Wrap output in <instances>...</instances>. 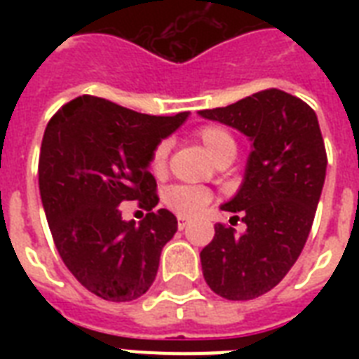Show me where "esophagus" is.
Segmentation results:
<instances>
[{"instance_id": "esophagus-1", "label": "esophagus", "mask_w": 359, "mask_h": 359, "mask_svg": "<svg viewBox=\"0 0 359 359\" xmlns=\"http://www.w3.org/2000/svg\"><path fill=\"white\" fill-rule=\"evenodd\" d=\"M188 224H190V219L186 218V216H177V225H179V229H184V227H188Z\"/></svg>"}]
</instances>
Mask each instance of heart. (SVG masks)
Instances as JSON below:
<instances>
[{
    "instance_id": "1",
    "label": "heart",
    "mask_w": 359,
    "mask_h": 359,
    "mask_svg": "<svg viewBox=\"0 0 359 359\" xmlns=\"http://www.w3.org/2000/svg\"><path fill=\"white\" fill-rule=\"evenodd\" d=\"M197 140L201 141L203 147L207 149L210 156L218 162L219 158L225 154L235 152V140L233 135L218 124H205L197 130ZM168 156H169V143L168 141H160L154 149H152L151 156H149V169L156 177H162L168 168ZM212 201V191L203 188V186L194 184H173L165 188L163 191V203L165 207L175 210L180 216H194V214L201 212L203 208L207 207L208 203Z\"/></svg>"
}]
</instances>
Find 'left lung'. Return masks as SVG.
Here are the masks:
<instances>
[{
	"mask_svg": "<svg viewBox=\"0 0 359 359\" xmlns=\"http://www.w3.org/2000/svg\"><path fill=\"white\" fill-rule=\"evenodd\" d=\"M199 115L253 141L244 182L222 207L242 216L245 231L236 235L216 224L212 242L201 251L203 276L216 294L253 300L287 276L306 245L328 163L320 126L304 100L279 89Z\"/></svg>",
	"mask_w": 359,
	"mask_h": 359,
	"instance_id": "1",
	"label": "left lung"
}]
</instances>
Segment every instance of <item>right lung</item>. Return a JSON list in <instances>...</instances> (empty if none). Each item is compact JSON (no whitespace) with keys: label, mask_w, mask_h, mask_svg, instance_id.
Segmentation results:
<instances>
[{"label":"right lung","mask_w":359,"mask_h":359,"mask_svg":"<svg viewBox=\"0 0 359 359\" xmlns=\"http://www.w3.org/2000/svg\"><path fill=\"white\" fill-rule=\"evenodd\" d=\"M186 117L137 114L83 95L44 130L39 190L53 244L72 276L102 300H135L156 278L177 218L165 208L152 212L158 194L149 156ZM128 201L147 210L140 226L120 216Z\"/></svg>","instance_id":"right-lung-1"}]
</instances>
